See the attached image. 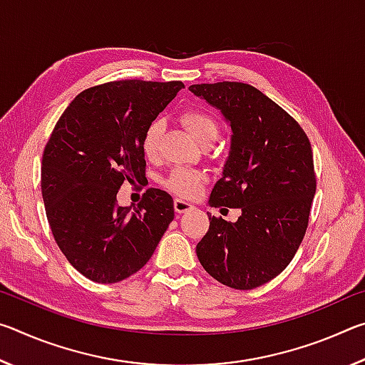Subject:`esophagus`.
<instances>
[{
    "label": "esophagus",
    "instance_id": "obj_1",
    "mask_svg": "<svg viewBox=\"0 0 365 365\" xmlns=\"http://www.w3.org/2000/svg\"><path fill=\"white\" fill-rule=\"evenodd\" d=\"M174 207H175V212L177 214H182V212H187V211H191L195 206L191 205V202L185 201V200H175L174 201Z\"/></svg>",
    "mask_w": 365,
    "mask_h": 365
}]
</instances>
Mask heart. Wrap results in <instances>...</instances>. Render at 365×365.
<instances>
[{"label": "heart", "mask_w": 365, "mask_h": 365, "mask_svg": "<svg viewBox=\"0 0 365 365\" xmlns=\"http://www.w3.org/2000/svg\"><path fill=\"white\" fill-rule=\"evenodd\" d=\"M180 119L183 125L188 128L190 133L193 135L200 143H202V141L206 140L217 138V133H219L217 122H215V119L211 114L205 113V110H200V109L185 110ZM163 130H164V125L160 120H154L146 127L143 138H141V151H143V154L148 159H154L158 156L159 141H160ZM202 180H205V175H202L201 172H197L195 169H188V168H175L168 175V178H165L164 185L177 195L191 197L200 191Z\"/></svg>", "instance_id": "1"}]
</instances>
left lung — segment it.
<instances>
[{"mask_svg":"<svg viewBox=\"0 0 365 365\" xmlns=\"http://www.w3.org/2000/svg\"><path fill=\"white\" fill-rule=\"evenodd\" d=\"M190 91L220 109L233 132L209 205L242 209L237 222L209 215L196 256L227 287H261L287 269L304 238L316 195L311 143L299 123L252 85L200 83Z\"/></svg>","mask_w":365,"mask_h":365,"instance_id":"obj_1","label":"left lung"}]
</instances>
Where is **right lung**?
<instances>
[{"instance_id": "right-lung-1", "label": "right lung", "mask_w": 365, "mask_h": 365, "mask_svg": "<svg viewBox=\"0 0 365 365\" xmlns=\"http://www.w3.org/2000/svg\"><path fill=\"white\" fill-rule=\"evenodd\" d=\"M185 88L182 82L115 80L76 96L43 151L48 224L73 267L117 283L150 261L174 220V200L150 188L137 207L117 205L123 182H143L146 127Z\"/></svg>"}]
</instances>
